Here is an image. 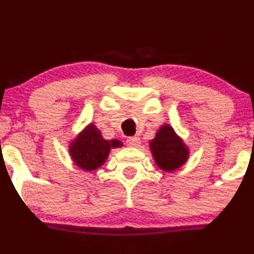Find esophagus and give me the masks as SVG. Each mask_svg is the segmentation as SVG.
<instances>
[{
  "instance_id": "esophagus-1",
  "label": "esophagus",
  "mask_w": 254,
  "mask_h": 254,
  "mask_svg": "<svg viewBox=\"0 0 254 254\" xmlns=\"http://www.w3.org/2000/svg\"><path fill=\"white\" fill-rule=\"evenodd\" d=\"M127 143L130 146V147H137V146H140V143H141V140H140V137L137 136H132L127 140Z\"/></svg>"
}]
</instances>
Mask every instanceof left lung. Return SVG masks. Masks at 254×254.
I'll return each mask as SVG.
<instances>
[{"label": "left lung", "instance_id": "8db88e82", "mask_svg": "<svg viewBox=\"0 0 254 254\" xmlns=\"http://www.w3.org/2000/svg\"><path fill=\"white\" fill-rule=\"evenodd\" d=\"M150 147L155 162L166 172H173L188 160V147L177 136L173 127L167 124L158 130L155 139L150 142Z\"/></svg>", "mask_w": 254, "mask_h": 254}]
</instances>
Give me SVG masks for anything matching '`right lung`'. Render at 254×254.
Here are the masks:
<instances>
[{
  "mask_svg": "<svg viewBox=\"0 0 254 254\" xmlns=\"http://www.w3.org/2000/svg\"><path fill=\"white\" fill-rule=\"evenodd\" d=\"M119 140H106L96 125L89 124L71 142L70 155L73 162L84 171H93L106 162L111 148L120 147Z\"/></svg>",
  "mask_w": 254,
  "mask_h": 254,
  "instance_id": "right-lung-1",
  "label": "right lung"
}]
</instances>
